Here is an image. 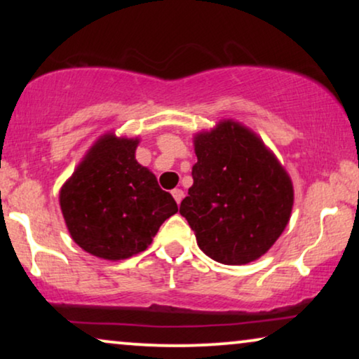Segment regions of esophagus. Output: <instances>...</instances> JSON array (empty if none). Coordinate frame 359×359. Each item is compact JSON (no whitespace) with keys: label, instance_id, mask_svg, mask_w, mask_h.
Returning a JSON list of instances; mask_svg holds the SVG:
<instances>
[{"label":"esophagus","instance_id":"34e87169","mask_svg":"<svg viewBox=\"0 0 359 359\" xmlns=\"http://www.w3.org/2000/svg\"><path fill=\"white\" fill-rule=\"evenodd\" d=\"M171 194H173V198H175V201H176V203H181V199H183L184 198V193H183V191H181V189H173V191H171Z\"/></svg>","mask_w":359,"mask_h":359}]
</instances>
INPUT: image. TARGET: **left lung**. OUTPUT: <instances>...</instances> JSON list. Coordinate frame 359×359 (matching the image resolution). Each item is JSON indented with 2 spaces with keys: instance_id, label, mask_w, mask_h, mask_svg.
<instances>
[{
  "instance_id": "1",
  "label": "left lung",
  "mask_w": 359,
  "mask_h": 359,
  "mask_svg": "<svg viewBox=\"0 0 359 359\" xmlns=\"http://www.w3.org/2000/svg\"><path fill=\"white\" fill-rule=\"evenodd\" d=\"M193 186L180 214L215 262L245 264L268 252L289 222L292 183L253 132L225 121L194 140Z\"/></svg>"
}]
</instances>
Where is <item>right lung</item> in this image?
<instances>
[{
    "mask_svg": "<svg viewBox=\"0 0 359 359\" xmlns=\"http://www.w3.org/2000/svg\"><path fill=\"white\" fill-rule=\"evenodd\" d=\"M139 140L104 135L60 191L68 232L85 252L124 259L144 252L178 212L155 175L137 163Z\"/></svg>",
    "mask_w": 359,
    "mask_h": 359,
    "instance_id": "right-lung-1",
    "label": "right lung"
}]
</instances>
